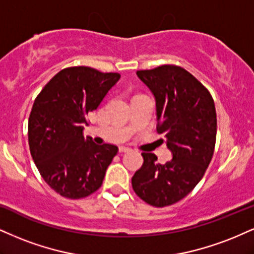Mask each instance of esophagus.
Returning a JSON list of instances; mask_svg holds the SVG:
<instances>
[{"label":"esophagus","mask_w":254,"mask_h":254,"mask_svg":"<svg viewBox=\"0 0 254 254\" xmlns=\"http://www.w3.org/2000/svg\"><path fill=\"white\" fill-rule=\"evenodd\" d=\"M131 151L130 148H127V146H119V152H129Z\"/></svg>","instance_id":"1"}]
</instances>
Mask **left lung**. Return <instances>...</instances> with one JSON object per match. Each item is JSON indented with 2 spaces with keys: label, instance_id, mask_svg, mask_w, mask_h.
I'll list each match as a JSON object with an SVG mask.
<instances>
[{
  "label": "left lung",
  "instance_id": "8db88e82",
  "mask_svg": "<svg viewBox=\"0 0 254 254\" xmlns=\"http://www.w3.org/2000/svg\"><path fill=\"white\" fill-rule=\"evenodd\" d=\"M136 73L154 93L156 130L166 136L173 160L160 164L156 155L142 152L144 162L131 183L137 196L150 206H170L193 190L212 161L216 140L214 100L183 67L162 65Z\"/></svg>",
  "mask_w": 254,
  "mask_h": 254
}]
</instances>
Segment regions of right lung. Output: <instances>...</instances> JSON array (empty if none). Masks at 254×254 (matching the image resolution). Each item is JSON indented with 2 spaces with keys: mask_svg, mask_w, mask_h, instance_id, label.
Returning <instances> with one entry per match:
<instances>
[{
  "mask_svg": "<svg viewBox=\"0 0 254 254\" xmlns=\"http://www.w3.org/2000/svg\"><path fill=\"white\" fill-rule=\"evenodd\" d=\"M119 78V73L92 67H67L35 98L28 119L30 155L45 182L61 196L82 198L102 187L118 148L85 139L82 129Z\"/></svg>",
  "mask_w": 254,
  "mask_h": 254,
  "instance_id": "obj_1",
  "label": "right lung"
}]
</instances>
